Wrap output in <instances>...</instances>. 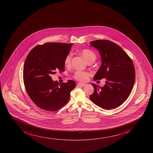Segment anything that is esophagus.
Listing matches in <instances>:
<instances>
[{
    "label": "esophagus",
    "instance_id": "esophagus-1",
    "mask_svg": "<svg viewBox=\"0 0 153 153\" xmlns=\"http://www.w3.org/2000/svg\"><path fill=\"white\" fill-rule=\"evenodd\" d=\"M85 85H86V84H84V83H82V82H79V83L77 84V86H79V87H84V86H85Z\"/></svg>",
    "mask_w": 153,
    "mask_h": 153
}]
</instances>
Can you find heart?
Instances as JSON below:
<instances>
[{
  "label": "heart",
  "mask_w": 153,
  "mask_h": 153,
  "mask_svg": "<svg viewBox=\"0 0 153 153\" xmlns=\"http://www.w3.org/2000/svg\"><path fill=\"white\" fill-rule=\"evenodd\" d=\"M80 54L82 55L84 59L88 62L90 61H95L96 59V55L92 51L85 49L80 52ZM71 54L67 55L65 57L64 60V64L66 66H68L71 63ZM89 74L85 71H77L74 74V77L76 79L80 81H85L88 79L89 76Z\"/></svg>",
  "instance_id": "obj_1"
}]
</instances>
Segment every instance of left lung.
Returning <instances> with one entry per match:
<instances>
[{
  "label": "left lung",
  "mask_w": 153,
  "mask_h": 153,
  "mask_svg": "<svg viewBox=\"0 0 153 153\" xmlns=\"http://www.w3.org/2000/svg\"><path fill=\"white\" fill-rule=\"evenodd\" d=\"M90 43L98 50L101 59L94 80L105 78L106 81L103 87L91 84L94 92L89 98L102 109H115L128 99L132 91L135 77L133 63L126 53L114 42L99 40Z\"/></svg>",
  "instance_id": "left-lung-1"
}]
</instances>
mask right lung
<instances>
[{"label":"right lung","instance_id":"right-lung-1","mask_svg":"<svg viewBox=\"0 0 153 153\" xmlns=\"http://www.w3.org/2000/svg\"><path fill=\"white\" fill-rule=\"evenodd\" d=\"M72 45L46 43L36 46L27 55L23 67V82L27 94L41 109L57 111L69 101L75 82L69 80L59 84L51 75L59 70L64 71V60Z\"/></svg>","mask_w":153,"mask_h":153}]
</instances>
